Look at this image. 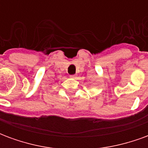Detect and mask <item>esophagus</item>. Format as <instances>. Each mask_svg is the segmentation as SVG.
<instances>
[{"mask_svg":"<svg viewBox=\"0 0 148 148\" xmlns=\"http://www.w3.org/2000/svg\"><path fill=\"white\" fill-rule=\"evenodd\" d=\"M70 77H71V78H75V77H77V76H76L75 74H74V75H71Z\"/></svg>","mask_w":148,"mask_h":148,"instance_id":"1","label":"esophagus"}]
</instances>
